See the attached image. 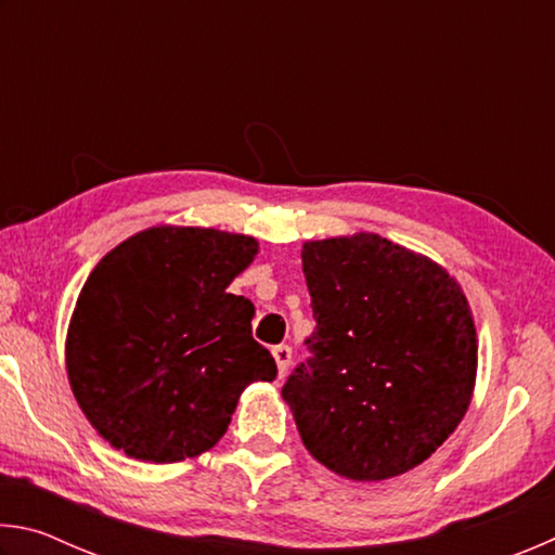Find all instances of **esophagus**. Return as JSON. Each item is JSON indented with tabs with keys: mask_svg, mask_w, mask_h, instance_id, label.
I'll use <instances>...</instances> for the list:
<instances>
[{
	"mask_svg": "<svg viewBox=\"0 0 555 555\" xmlns=\"http://www.w3.org/2000/svg\"><path fill=\"white\" fill-rule=\"evenodd\" d=\"M271 354H274L276 360V367H279V377H284L288 364H291V347L288 345H276L274 350H271Z\"/></svg>",
	"mask_w": 555,
	"mask_h": 555,
	"instance_id": "esophagus-1",
	"label": "esophagus"
}]
</instances>
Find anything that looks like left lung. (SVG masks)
I'll use <instances>...</instances> for the list:
<instances>
[{"label": "left lung", "instance_id": "1", "mask_svg": "<svg viewBox=\"0 0 555 555\" xmlns=\"http://www.w3.org/2000/svg\"><path fill=\"white\" fill-rule=\"evenodd\" d=\"M315 333L281 397L318 463L379 482L424 463L469 406L477 335L457 281L372 232L300 249Z\"/></svg>", "mask_w": 555, "mask_h": 555}]
</instances>
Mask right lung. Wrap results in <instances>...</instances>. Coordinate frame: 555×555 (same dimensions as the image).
<instances>
[{
    "instance_id": "obj_1",
    "label": "right lung",
    "mask_w": 555,
    "mask_h": 555,
    "mask_svg": "<svg viewBox=\"0 0 555 555\" xmlns=\"http://www.w3.org/2000/svg\"><path fill=\"white\" fill-rule=\"evenodd\" d=\"M247 234L158 224L117 244L82 286L65 337L75 401L112 448L146 463L210 450L240 393L276 362L255 306L228 294L257 257Z\"/></svg>"
}]
</instances>
